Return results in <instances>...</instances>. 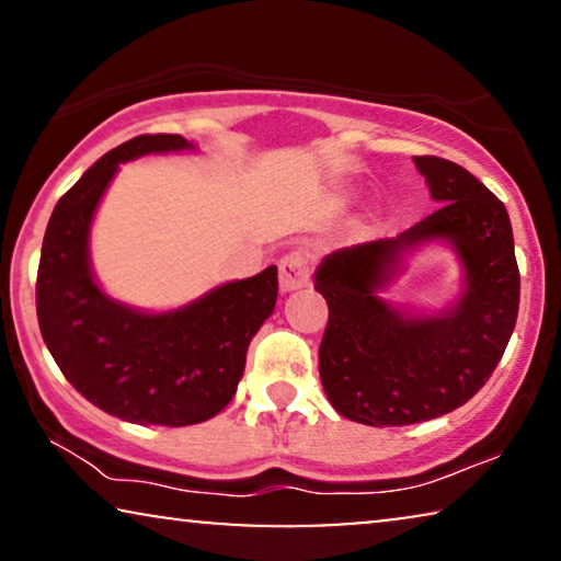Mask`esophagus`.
Listing matches in <instances>:
<instances>
[{
    "label": "esophagus",
    "mask_w": 561,
    "mask_h": 561,
    "mask_svg": "<svg viewBox=\"0 0 561 561\" xmlns=\"http://www.w3.org/2000/svg\"><path fill=\"white\" fill-rule=\"evenodd\" d=\"M280 271V290L283 294H290V290L304 288L311 278V267H309V257L304 252H288V255L280 257L278 263Z\"/></svg>",
    "instance_id": "esophagus-1"
}]
</instances>
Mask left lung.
Returning a JSON list of instances; mask_svg holds the SVG:
<instances>
[{
	"label": "left lung",
	"mask_w": 561,
	"mask_h": 561,
	"mask_svg": "<svg viewBox=\"0 0 561 561\" xmlns=\"http://www.w3.org/2000/svg\"><path fill=\"white\" fill-rule=\"evenodd\" d=\"M413 163L439 209L396 237L332 252L313 273L329 306L321 386L342 416L367 426L419 424L470 401L501 363L518 317L520 275L501 198L451 160ZM424 241H449L466 273L458 304L432 318L377 296L404 252Z\"/></svg>",
	"instance_id": "1"
}]
</instances>
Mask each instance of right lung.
<instances>
[{
	"mask_svg": "<svg viewBox=\"0 0 561 561\" xmlns=\"http://www.w3.org/2000/svg\"><path fill=\"white\" fill-rule=\"evenodd\" d=\"M194 150L181 135H140L96 160L58 198L37 267V324L66 380L129 424L191 426L232 401L248 347L278 298V267L217 286L175 311L114 301L89 263V229L119 163Z\"/></svg>",
	"mask_w": 561,
	"mask_h": 561,
	"instance_id": "obj_1",
	"label": "right lung"
}]
</instances>
